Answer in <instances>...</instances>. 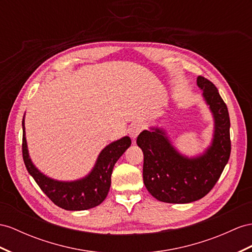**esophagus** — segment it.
I'll return each instance as SVG.
<instances>
[{
  "instance_id": "esophagus-1",
  "label": "esophagus",
  "mask_w": 252,
  "mask_h": 252,
  "mask_svg": "<svg viewBox=\"0 0 252 252\" xmlns=\"http://www.w3.org/2000/svg\"><path fill=\"white\" fill-rule=\"evenodd\" d=\"M143 125L139 124V122H135V124H132L128 127V134L132 138H136L138 136V134L143 131Z\"/></svg>"
}]
</instances>
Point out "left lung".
Segmentation results:
<instances>
[{
  "label": "left lung",
  "mask_w": 252,
  "mask_h": 252,
  "mask_svg": "<svg viewBox=\"0 0 252 252\" xmlns=\"http://www.w3.org/2000/svg\"><path fill=\"white\" fill-rule=\"evenodd\" d=\"M197 85L214 116L212 146L203 156L188 158L170 144L163 130L143 131L136 143L144 152L143 177L151 195L167 203H189L203 198L220 178L231 153L228 107L216 86L199 75Z\"/></svg>",
  "instance_id": "obj_1"
}]
</instances>
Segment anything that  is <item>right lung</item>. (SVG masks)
I'll use <instances>...</instances> for the list:
<instances>
[{"mask_svg":"<svg viewBox=\"0 0 252 252\" xmlns=\"http://www.w3.org/2000/svg\"><path fill=\"white\" fill-rule=\"evenodd\" d=\"M22 126V156L25 167L51 201L67 211L88 210L103 202L111 188L114 166L131 146L130 137L126 136L106 146L101 151L93 171L87 177L73 182H60L42 175L32 163L25 139L24 118Z\"/></svg>","mask_w":252,"mask_h":252,"instance_id":"add662e5","label":"right lung"}]
</instances>
